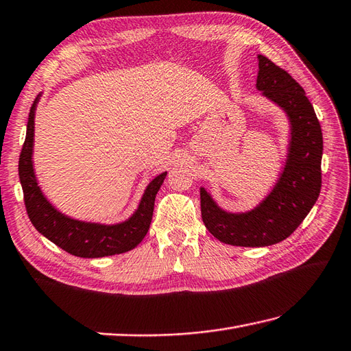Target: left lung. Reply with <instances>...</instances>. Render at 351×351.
I'll use <instances>...</instances> for the list:
<instances>
[{
  "instance_id": "8db88e82",
  "label": "left lung",
  "mask_w": 351,
  "mask_h": 351,
  "mask_svg": "<svg viewBox=\"0 0 351 351\" xmlns=\"http://www.w3.org/2000/svg\"><path fill=\"white\" fill-rule=\"evenodd\" d=\"M257 89L287 112L291 124L289 157L272 193L245 214L219 209L200 189L202 219L218 241L236 247L278 243L304 221L322 189L323 134L311 101L289 73L258 55Z\"/></svg>"
}]
</instances>
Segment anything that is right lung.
Here are the masks:
<instances>
[{"mask_svg":"<svg viewBox=\"0 0 351 351\" xmlns=\"http://www.w3.org/2000/svg\"><path fill=\"white\" fill-rule=\"evenodd\" d=\"M36 104L37 99L29 109L27 136L19 156V179L23 190V202L32 226L55 245L77 257H106L121 254L137 247L149 230L156 194L167 173H161L151 181L134 215L121 224L84 223L62 215L45 199L32 170L31 156L34 142Z\"/></svg>","mask_w":351,"mask_h":351,"instance_id":"1","label":"right lung"}]
</instances>
